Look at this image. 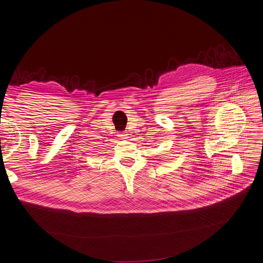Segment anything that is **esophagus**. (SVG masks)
I'll use <instances>...</instances> for the list:
<instances>
[{
    "instance_id": "34e87169",
    "label": "esophagus",
    "mask_w": 263,
    "mask_h": 263,
    "mask_svg": "<svg viewBox=\"0 0 263 263\" xmlns=\"http://www.w3.org/2000/svg\"><path fill=\"white\" fill-rule=\"evenodd\" d=\"M118 136H119L120 139H123V140L128 138V134H127V133H119Z\"/></svg>"
}]
</instances>
